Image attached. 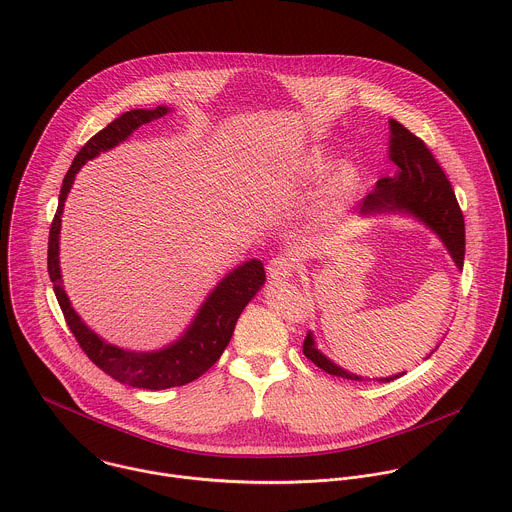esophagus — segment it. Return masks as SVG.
<instances>
[{"instance_id":"obj_1","label":"esophagus","mask_w":512,"mask_h":512,"mask_svg":"<svg viewBox=\"0 0 512 512\" xmlns=\"http://www.w3.org/2000/svg\"><path fill=\"white\" fill-rule=\"evenodd\" d=\"M293 269H295V265H293V261H291L287 255H275V257L267 263V275H269V279H273V281H283V279L291 277V275H293Z\"/></svg>"}]
</instances>
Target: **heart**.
<instances>
[{
	"instance_id": "1",
	"label": "heart",
	"mask_w": 512,
	"mask_h": 512,
	"mask_svg": "<svg viewBox=\"0 0 512 512\" xmlns=\"http://www.w3.org/2000/svg\"><path fill=\"white\" fill-rule=\"evenodd\" d=\"M323 167H325V165H323V157H321V155H313L311 159H307V165H305V169H307L309 173H319ZM355 183H357V173H355V169H353V167H341V171H339V173L335 175V179H333V191L339 193V195H343V193L351 191V189L355 187Z\"/></svg>"
}]
</instances>
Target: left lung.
<instances>
[{"instance_id":"8db88e82","label":"left lung","mask_w":512,"mask_h":512,"mask_svg":"<svg viewBox=\"0 0 512 512\" xmlns=\"http://www.w3.org/2000/svg\"><path fill=\"white\" fill-rule=\"evenodd\" d=\"M391 153L389 157L399 167L395 177H383L377 181V187L373 193H369L363 201V211H407L423 219L429 227H433L447 249L451 251V257L455 259L457 267L463 269L465 263V219L463 211L459 207V201L455 197V191L451 187V181L447 179L443 167L427 147V143L413 135L405 125L391 119ZM303 353L307 359H311L319 369H323L329 375L351 379V381H363L357 375H351L331 363L323 353L317 351L315 341L311 333H307L303 343ZM431 357V355H429ZM401 375L381 379V381H395Z\"/></svg>"}]
</instances>
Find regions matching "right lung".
<instances>
[{
	"label": "right lung",
	"mask_w": 512,
	"mask_h": 512,
	"mask_svg": "<svg viewBox=\"0 0 512 512\" xmlns=\"http://www.w3.org/2000/svg\"><path fill=\"white\" fill-rule=\"evenodd\" d=\"M167 107L155 109H131L113 119L105 129L95 133L75 155L69 171L63 177V185L59 191L57 211L53 215L49 227V243H47V271L53 283V291L57 303L63 311L65 323L73 333L81 351L89 357L93 365H97L103 373L111 379L125 383L137 389H151L161 391L169 387H181L203 373H207L225 347L229 345L235 323L245 309V305L255 297V293L265 283V269L263 263L251 259L229 273L217 289L209 295L203 303L201 311L197 313L189 331L171 347L157 351V353H131L107 345L101 341L93 331H89L77 313L71 309L69 299L61 287V273H59V229H61V213L65 197L71 189L75 173L87 159L99 155V151H107L113 145L127 139L139 125H145L157 117H163Z\"/></svg>",
	"instance_id": "obj_1"
}]
</instances>
